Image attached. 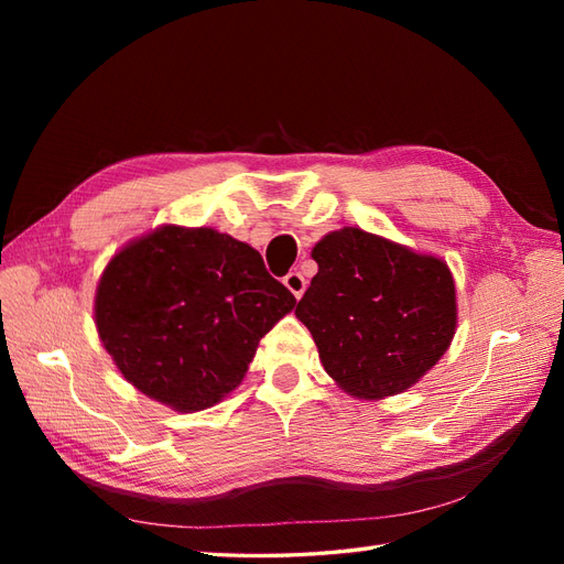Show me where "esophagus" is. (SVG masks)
<instances>
[{
	"instance_id": "1",
	"label": "esophagus",
	"mask_w": 564,
	"mask_h": 564,
	"mask_svg": "<svg viewBox=\"0 0 564 564\" xmlns=\"http://www.w3.org/2000/svg\"><path fill=\"white\" fill-rule=\"evenodd\" d=\"M284 286H286L289 292H292L296 299H301L303 292H305V278L301 275V272H289V275L284 278Z\"/></svg>"
}]
</instances>
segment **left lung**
Wrapping results in <instances>:
<instances>
[{"instance_id": "1", "label": "left lung", "mask_w": 564, "mask_h": 564, "mask_svg": "<svg viewBox=\"0 0 564 564\" xmlns=\"http://www.w3.org/2000/svg\"><path fill=\"white\" fill-rule=\"evenodd\" d=\"M313 259L319 270L296 317L350 395H398L445 355L456 327L447 263L360 228L322 237Z\"/></svg>"}]
</instances>
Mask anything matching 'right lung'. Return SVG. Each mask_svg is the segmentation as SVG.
Listing matches in <instances>:
<instances>
[{
  "label": "right lung",
  "instance_id": "1",
  "mask_svg": "<svg viewBox=\"0 0 564 564\" xmlns=\"http://www.w3.org/2000/svg\"><path fill=\"white\" fill-rule=\"evenodd\" d=\"M294 305L249 245L212 228L164 226L108 263L96 327L129 383L199 412L240 386L259 340Z\"/></svg>",
  "mask_w": 564,
  "mask_h": 564
}]
</instances>
